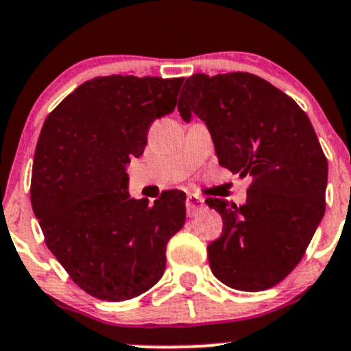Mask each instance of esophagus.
Returning <instances> with one entry per match:
<instances>
[{
    "label": "esophagus",
    "instance_id": "esophagus-1",
    "mask_svg": "<svg viewBox=\"0 0 351 351\" xmlns=\"http://www.w3.org/2000/svg\"><path fill=\"white\" fill-rule=\"evenodd\" d=\"M205 204H204V198L197 197V195H189L186 197V214L192 217V215L198 214L200 210H204Z\"/></svg>",
    "mask_w": 351,
    "mask_h": 351
}]
</instances>
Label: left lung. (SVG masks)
Masks as SVG:
<instances>
[{"mask_svg": "<svg viewBox=\"0 0 351 351\" xmlns=\"http://www.w3.org/2000/svg\"><path fill=\"white\" fill-rule=\"evenodd\" d=\"M185 122L200 117L219 165L250 176L244 205L207 198L222 234L207 246L217 280L243 292L280 284L299 265L326 208L328 159L309 117L251 73L192 74L180 93Z\"/></svg>", "mask_w": 351, "mask_h": 351, "instance_id": "left-lung-1", "label": "left lung"}]
</instances>
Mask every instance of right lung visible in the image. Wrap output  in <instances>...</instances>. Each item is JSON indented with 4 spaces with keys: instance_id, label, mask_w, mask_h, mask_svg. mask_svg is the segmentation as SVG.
<instances>
[{
    "instance_id": "add662e5",
    "label": "right lung",
    "mask_w": 351,
    "mask_h": 351,
    "mask_svg": "<svg viewBox=\"0 0 351 351\" xmlns=\"http://www.w3.org/2000/svg\"><path fill=\"white\" fill-rule=\"evenodd\" d=\"M183 77L100 76L45 119L30 200L51 253L71 280L108 302L147 292L166 268V244L185 224L186 195L153 205L130 198L125 165L144 153L156 119L176 107Z\"/></svg>"
}]
</instances>
